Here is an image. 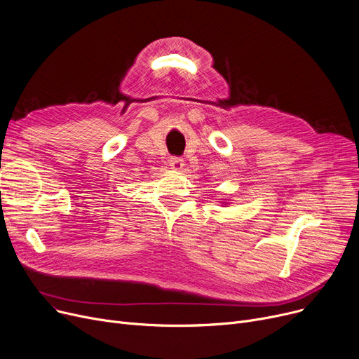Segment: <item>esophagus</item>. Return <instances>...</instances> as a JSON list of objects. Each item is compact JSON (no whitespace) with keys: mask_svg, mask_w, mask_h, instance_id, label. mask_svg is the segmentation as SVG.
Returning <instances> with one entry per match:
<instances>
[{"mask_svg":"<svg viewBox=\"0 0 359 359\" xmlns=\"http://www.w3.org/2000/svg\"><path fill=\"white\" fill-rule=\"evenodd\" d=\"M170 167H172L175 172H182L184 167V161L180 157H172L170 158Z\"/></svg>","mask_w":359,"mask_h":359,"instance_id":"esophagus-1","label":"esophagus"}]
</instances>
